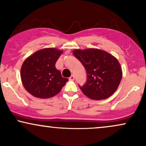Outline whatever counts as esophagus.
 Here are the masks:
<instances>
[{
    "mask_svg": "<svg viewBox=\"0 0 146 146\" xmlns=\"http://www.w3.org/2000/svg\"><path fill=\"white\" fill-rule=\"evenodd\" d=\"M74 75H72L71 77H70L69 78V80H72V81H73V80H74Z\"/></svg>",
    "mask_w": 146,
    "mask_h": 146,
    "instance_id": "1",
    "label": "esophagus"
}]
</instances>
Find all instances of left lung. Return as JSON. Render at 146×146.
<instances>
[{
  "label": "left lung",
  "mask_w": 146,
  "mask_h": 146,
  "mask_svg": "<svg viewBox=\"0 0 146 146\" xmlns=\"http://www.w3.org/2000/svg\"><path fill=\"white\" fill-rule=\"evenodd\" d=\"M73 53L86 71V83L82 86L79 85L84 94L95 100L111 96L118 88L122 78L118 60L110 53L97 48L75 49Z\"/></svg>",
  "instance_id": "8db88e82"
}]
</instances>
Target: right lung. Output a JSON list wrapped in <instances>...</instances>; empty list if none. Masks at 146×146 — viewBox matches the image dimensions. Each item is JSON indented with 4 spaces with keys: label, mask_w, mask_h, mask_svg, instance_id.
<instances>
[{
    "label": "right lung",
    "mask_w": 146,
    "mask_h": 146,
    "mask_svg": "<svg viewBox=\"0 0 146 146\" xmlns=\"http://www.w3.org/2000/svg\"><path fill=\"white\" fill-rule=\"evenodd\" d=\"M62 52L54 48H43L25 60L21 67V80L25 89L33 96L51 98L59 93L68 80L56 68Z\"/></svg>",
    "instance_id": "add662e5"
}]
</instances>
